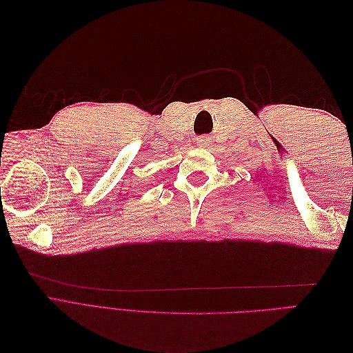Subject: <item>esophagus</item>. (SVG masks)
I'll use <instances>...</instances> for the list:
<instances>
[{
	"instance_id": "esophagus-1",
	"label": "esophagus",
	"mask_w": 353,
	"mask_h": 353,
	"mask_svg": "<svg viewBox=\"0 0 353 353\" xmlns=\"http://www.w3.org/2000/svg\"><path fill=\"white\" fill-rule=\"evenodd\" d=\"M197 144L200 147H208L209 145V140H208V138H200V140H197Z\"/></svg>"
}]
</instances>
